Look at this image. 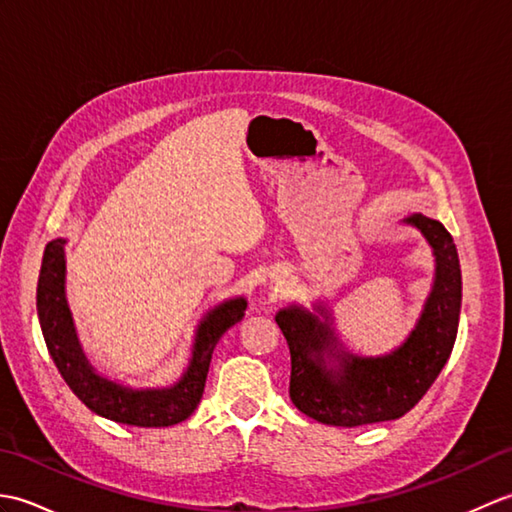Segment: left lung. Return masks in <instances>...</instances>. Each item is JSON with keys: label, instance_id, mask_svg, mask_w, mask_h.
I'll list each match as a JSON object with an SVG mask.
<instances>
[{"label": "left lung", "instance_id": "1", "mask_svg": "<svg viewBox=\"0 0 512 512\" xmlns=\"http://www.w3.org/2000/svg\"><path fill=\"white\" fill-rule=\"evenodd\" d=\"M407 222L427 237L436 255V281L405 345L383 358L347 354L330 323L292 306L277 314L290 347V400L301 413L332 427L396 420L427 394L449 361L458 336L462 273L451 233L427 215ZM323 314V312H321ZM330 319V317H325ZM325 357L340 363L328 368Z\"/></svg>", "mask_w": 512, "mask_h": 512}]
</instances>
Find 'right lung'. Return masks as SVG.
<instances>
[{"instance_id":"obj_1","label":"right lung","mask_w":512,"mask_h":512,"mask_svg":"<svg viewBox=\"0 0 512 512\" xmlns=\"http://www.w3.org/2000/svg\"><path fill=\"white\" fill-rule=\"evenodd\" d=\"M65 239H52L46 246L37 284V312L43 339L63 380L85 407L99 416L132 424V427H171L187 420L204 394L206 374L220 336L242 321L246 301L231 299L206 314L195 336L193 358L187 374L169 389H127L94 372L76 341L72 317L63 295Z\"/></svg>"}]
</instances>
